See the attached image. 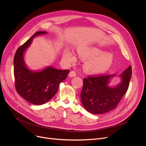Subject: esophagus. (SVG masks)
Here are the masks:
<instances>
[{"label":"esophagus","instance_id":"1","mask_svg":"<svg viewBox=\"0 0 146 146\" xmlns=\"http://www.w3.org/2000/svg\"><path fill=\"white\" fill-rule=\"evenodd\" d=\"M68 76H69V77H70V78L75 77V76H76V73L74 71H71L70 73H69Z\"/></svg>","mask_w":146,"mask_h":146}]
</instances>
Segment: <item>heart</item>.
<instances>
[{
  "mask_svg": "<svg viewBox=\"0 0 146 146\" xmlns=\"http://www.w3.org/2000/svg\"><path fill=\"white\" fill-rule=\"evenodd\" d=\"M78 53L81 58L88 59L84 64L85 70L89 73H99L108 70L113 61V56L111 53H105L96 47L80 48ZM64 58L68 63H73L76 60L75 56L68 50L64 52Z\"/></svg>",
  "mask_w": 146,
  "mask_h": 146,
  "instance_id": "obj_1",
  "label": "heart"
}]
</instances>
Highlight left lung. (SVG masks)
I'll list each match as a JSON object with an SVG mask.
<instances>
[{"instance_id":"obj_1","label":"left lung","mask_w":146,"mask_h":146,"mask_svg":"<svg viewBox=\"0 0 146 146\" xmlns=\"http://www.w3.org/2000/svg\"><path fill=\"white\" fill-rule=\"evenodd\" d=\"M132 68L130 66L120 74L121 82L115 88L108 86L110 79L115 74L88 76L83 79L80 94L83 106L89 112L101 114L108 112L117 106L129 87Z\"/></svg>"}]
</instances>
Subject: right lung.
Returning <instances> with one entry per match:
<instances>
[{
	"mask_svg": "<svg viewBox=\"0 0 146 146\" xmlns=\"http://www.w3.org/2000/svg\"><path fill=\"white\" fill-rule=\"evenodd\" d=\"M47 34L38 31L17 49L13 59L15 86L17 93L28 102L40 105L47 102L56 95L59 84L67 78L69 70H58L48 67L40 72H32L26 67L24 53L33 38Z\"/></svg>",
	"mask_w": 146,
	"mask_h": 146,
	"instance_id": "1",
	"label": "right lung"
}]
</instances>
